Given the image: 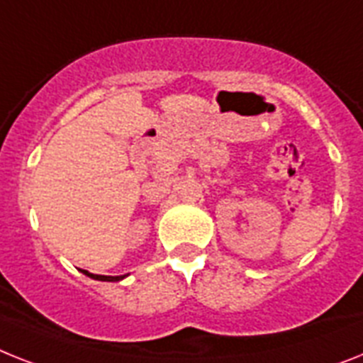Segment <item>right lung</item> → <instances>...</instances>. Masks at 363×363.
I'll return each mask as SVG.
<instances>
[{
	"instance_id": "add662e5",
	"label": "right lung",
	"mask_w": 363,
	"mask_h": 363,
	"mask_svg": "<svg viewBox=\"0 0 363 363\" xmlns=\"http://www.w3.org/2000/svg\"><path fill=\"white\" fill-rule=\"evenodd\" d=\"M81 272H83V274H86V277L94 278V280H101V282H118V280L125 278V274L124 277H104V274H92V272H89V271H81Z\"/></svg>"
}]
</instances>
